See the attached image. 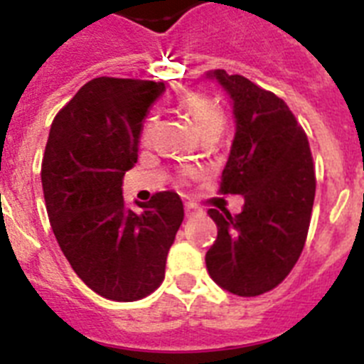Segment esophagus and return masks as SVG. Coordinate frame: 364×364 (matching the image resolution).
Segmentation results:
<instances>
[{"label":"esophagus","mask_w":364,"mask_h":364,"mask_svg":"<svg viewBox=\"0 0 364 364\" xmlns=\"http://www.w3.org/2000/svg\"><path fill=\"white\" fill-rule=\"evenodd\" d=\"M184 210H186V217H193V215L198 211V208H197V205H193V204H186Z\"/></svg>","instance_id":"obj_1"}]
</instances>
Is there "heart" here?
<instances>
[{
	"instance_id": "1",
	"label": "heart",
	"mask_w": 364,
	"mask_h": 364,
	"mask_svg": "<svg viewBox=\"0 0 364 364\" xmlns=\"http://www.w3.org/2000/svg\"><path fill=\"white\" fill-rule=\"evenodd\" d=\"M178 107L189 117L193 122L195 129L198 131L202 138L210 136V134H220L226 127V112L210 96L202 95V92H186L184 96H180ZM156 124V118L151 117L144 124L142 138L147 140L153 133V127Z\"/></svg>"
}]
</instances>
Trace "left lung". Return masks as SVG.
I'll return each mask as SVG.
<instances>
[{
    "mask_svg": "<svg viewBox=\"0 0 364 364\" xmlns=\"http://www.w3.org/2000/svg\"><path fill=\"white\" fill-rule=\"evenodd\" d=\"M233 102L235 138L220 191L242 195L244 208L210 210L217 240L205 253L210 277L240 297L281 284L301 257L315 198L310 144L284 100L240 74L210 70Z\"/></svg>",
    "mask_w": 364,
    "mask_h": 364,
    "instance_id": "obj_1",
    "label": "left lung"
}]
</instances>
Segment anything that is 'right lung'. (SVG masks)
Masks as SVG:
<instances>
[{
  "mask_svg": "<svg viewBox=\"0 0 364 364\" xmlns=\"http://www.w3.org/2000/svg\"><path fill=\"white\" fill-rule=\"evenodd\" d=\"M164 89L149 80H91L58 112L45 146L41 186L54 237L76 275L111 301H138L162 284L184 220L175 191L154 193L140 213L122 197L142 122Z\"/></svg>",
  "mask_w": 364,
  "mask_h": 364,
  "instance_id": "1",
  "label": "right lung"
}]
</instances>
